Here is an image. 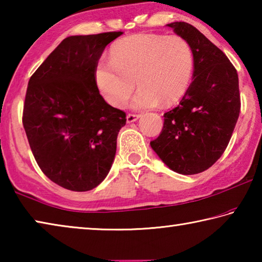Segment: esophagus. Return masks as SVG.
<instances>
[{
    "mask_svg": "<svg viewBox=\"0 0 262 262\" xmlns=\"http://www.w3.org/2000/svg\"><path fill=\"white\" fill-rule=\"evenodd\" d=\"M140 118V114H134V113H128L127 114V122H134L137 119Z\"/></svg>",
    "mask_w": 262,
    "mask_h": 262,
    "instance_id": "obj_1",
    "label": "esophagus"
}]
</instances>
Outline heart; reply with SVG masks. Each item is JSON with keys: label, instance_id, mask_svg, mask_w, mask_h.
<instances>
[{"label": "heart", "instance_id": "1", "mask_svg": "<svg viewBox=\"0 0 262 262\" xmlns=\"http://www.w3.org/2000/svg\"><path fill=\"white\" fill-rule=\"evenodd\" d=\"M194 56L188 41L180 35L141 33L123 38L111 48L110 61L96 67V81L105 100L122 107L135 89V110L173 105L187 91L193 75Z\"/></svg>", "mask_w": 262, "mask_h": 262}]
</instances>
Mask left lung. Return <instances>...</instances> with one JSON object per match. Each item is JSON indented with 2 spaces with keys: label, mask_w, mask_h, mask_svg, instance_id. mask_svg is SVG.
<instances>
[{
  "label": "left lung",
  "mask_w": 262,
  "mask_h": 262,
  "mask_svg": "<svg viewBox=\"0 0 262 262\" xmlns=\"http://www.w3.org/2000/svg\"><path fill=\"white\" fill-rule=\"evenodd\" d=\"M188 41L194 56L193 82L179 105L164 114V125L150 142L159 158L180 174L209 168L227 149L241 112L236 68L200 31L185 21L167 24Z\"/></svg>",
  "instance_id": "1"
}]
</instances>
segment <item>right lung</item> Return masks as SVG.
<instances>
[{
    "instance_id": "1",
    "label": "right lung",
    "mask_w": 262,
    "mask_h": 262,
    "mask_svg": "<svg viewBox=\"0 0 262 262\" xmlns=\"http://www.w3.org/2000/svg\"><path fill=\"white\" fill-rule=\"evenodd\" d=\"M121 31L63 39L29 81L23 126L47 178L74 192L98 186L112 166L126 113L99 94L96 67Z\"/></svg>"
}]
</instances>
